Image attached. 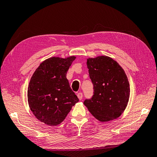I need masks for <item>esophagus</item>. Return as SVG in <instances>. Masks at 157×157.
<instances>
[{"label": "esophagus", "mask_w": 157, "mask_h": 157, "mask_svg": "<svg viewBox=\"0 0 157 157\" xmlns=\"http://www.w3.org/2000/svg\"><path fill=\"white\" fill-rule=\"evenodd\" d=\"M77 96H78V98L80 100H81V99H82V97H83V94L82 92H78L77 94Z\"/></svg>", "instance_id": "34e87169"}]
</instances>
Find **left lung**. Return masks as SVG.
Masks as SVG:
<instances>
[{
    "mask_svg": "<svg viewBox=\"0 0 157 157\" xmlns=\"http://www.w3.org/2000/svg\"><path fill=\"white\" fill-rule=\"evenodd\" d=\"M87 67L94 92L84 104L99 121L115 119L124 111L129 100L130 85L125 72L107 56L88 59Z\"/></svg>",
    "mask_w": 157,
    "mask_h": 157,
    "instance_id": "1",
    "label": "left lung"
}]
</instances>
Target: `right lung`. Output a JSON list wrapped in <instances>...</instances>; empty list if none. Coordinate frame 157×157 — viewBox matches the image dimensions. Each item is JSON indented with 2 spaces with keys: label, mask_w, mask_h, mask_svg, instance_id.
<instances>
[{
  "label": "right lung",
  "mask_w": 157,
  "mask_h": 157,
  "mask_svg": "<svg viewBox=\"0 0 157 157\" xmlns=\"http://www.w3.org/2000/svg\"><path fill=\"white\" fill-rule=\"evenodd\" d=\"M75 56L49 58L35 71L28 87V103L37 119L50 126L62 122L79 99L66 75Z\"/></svg>",
  "instance_id": "right-lung-1"
}]
</instances>
